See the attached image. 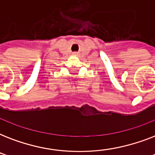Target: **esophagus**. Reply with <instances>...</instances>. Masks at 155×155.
Returning <instances> with one entry per match:
<instances>
[{
  "label": "esophagus",
  "instance_id": "obj_1",
  "mask_svg": "<svg viewBox=\"0 0 155 155\" xmlns=\"http://www.w3.org/2000/svg\"><path fill=\"white\" fill-rule=\"evenodd\" d=\"M72 54L73 55H78V54H79V53H78V52H73Z\"/></svg>",
  "mask_w": 155,
  "mask_h": 155
}]
</instances>
